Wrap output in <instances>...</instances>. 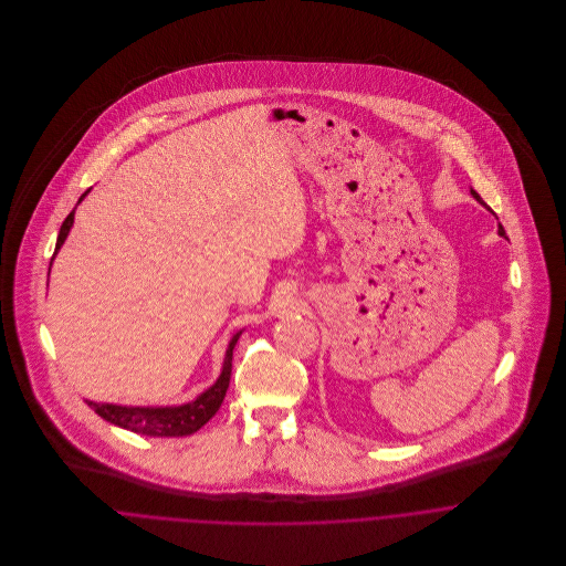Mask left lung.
Here are the masks:
<instances>
[{
  "mask_svg": "<svg viewBox=\"0 0 566 566\" xmlns=\"http://www.w3.org/2000/svg\"><path fill=\"white\" fill-rule=\"evenodd\" d=\"M473 196H475V198H478V200H480V202H482V198H480V196H478V193H475V191H473ZM499 235H505V231H503V227H499Z\"/></svg>",
  "mask_w": 566,
  "mask_h": 566,
  "instance_id": "8db88e82",
  "label": "left lung"
}]
</instances>
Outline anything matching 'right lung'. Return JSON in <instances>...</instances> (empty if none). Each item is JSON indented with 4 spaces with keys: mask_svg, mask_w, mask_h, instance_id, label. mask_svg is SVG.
<instances>
[{
    "mask_svg": "<svg viewBox=\"0 0 566 566\" xmlns=\"http://www.w3.org/2000/svg\"><path fill=\"white\" fill-rule=\"evenodd\" d=\"M84 196L86 193H82V198ZM74 213H76V209L65 218V222L61 227V233H59V240H56V250L63 245L72 224H74ZM238 339H240V333L229 344L220 379L191 403L178 405V407H122V405L86 401V405L97 416H102L104 420H108L117 427H124L128 431H135V433H144V436H153V438L191 436L216 416V411L220 409V405L227 397V390H229V384H231V368H233V348H235Z\"/></svg>",
    "mask_w": 566,
    "mask_h": 566,
    "instance_id": "obj_1",
    "label": "right lung"
}]
</instances>
